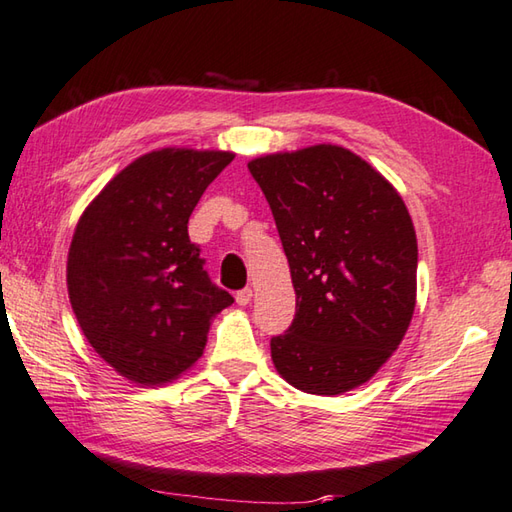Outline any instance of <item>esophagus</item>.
Here are the masks:
<instances>
[{"mask_svg":"<svg viewBox=\"0 0 512 512\" xmlns=\"http://www.w3.org/2000/svg\"><path fill=\"white\" fill-rule=\"evenodd\" d=\"M252 296H254V292L249 287H245V289H240V292H236V303L238 305H249L252 303Z\"/></svg>","mask_w":512,"mask_h":512,"instance_id":"obj_1","label":"esophagus"}]
</instances>
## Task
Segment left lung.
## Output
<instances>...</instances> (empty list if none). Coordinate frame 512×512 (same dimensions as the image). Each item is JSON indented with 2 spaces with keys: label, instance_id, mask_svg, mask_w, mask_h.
Listing matches in <instances>:
<instances>
[{
  "label": "left lung",
  "instance_id": "left-lung-1",
  "mask_svg": "<svg viewBox=\"0 0 512 512\" xmlns=\"http://www.w3.org/2000/svg\"><path fill=\"white\" fill-rule=\"evenodd\" d=\"M272 209L296 292L272 339L276 372L307 394L368 383L406 336L417 305V234L399 191L339 144L249 162Z\"/></svg>",
  "mask_w": 512,
  "mask_h": 512
}]
</instances>
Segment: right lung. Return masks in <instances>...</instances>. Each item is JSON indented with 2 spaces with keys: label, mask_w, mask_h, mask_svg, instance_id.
<instances>
[{
  "label": "right lung",
  "mask_w": 512,
  "mask_h": 512,
  "mask_svg": "<svg viewBox=\"0 0 512 512\" xmlns=\"http://www.w3.org/2000/svg\"><path fill=\"white\" fill-rule=\"evenodd\" d=\"M231 160L229 151L144 153L77 220L66 260L71 307L86 341L124 379H178L202 356L216 314L234 303L209 281L187 231Z\"/></svg>",
  "instance_id": "add662e5"
}]
</instances>
